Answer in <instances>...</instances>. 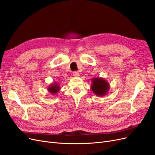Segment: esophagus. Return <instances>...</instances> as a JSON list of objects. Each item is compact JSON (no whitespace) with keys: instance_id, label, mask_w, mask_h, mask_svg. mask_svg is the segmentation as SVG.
I'll list each match as a JSON object with an SVG mask.
<instances>
[{"instance_id":"obj_1","label":"esophagus","mask_w":155,"mask_h":155,"mask_svg":"<svg viewBox=\"0 0 155 155\" xmlns=\"http://www.w3.org/2000/svg\"><path fill=\"white\" fill-rule=\"evenodd\" d=\"M73 75H74V76H75V77H78L79 76V72H76V71H75V72H73Z\"/></svg>"}]
</instances>
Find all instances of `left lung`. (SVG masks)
Returning a JSON list of instances; mask_svg holds the SVG:
<instances>
[{
    "label": "left lung",
    "mask_w": 155,
    "mask_h": 155,
    "mask_svg": "<svg viewBox=\"0 0 155 155\" xmlns=\"http://www.w3.org/2000/svg\"><path fill=\"white\" fill-rule=\"evenodd\" d=\"M91 89L95 95L102 97L107 94L110 89V85L104 78H94L92 79Z\"/></svg>",
    "instance_id": "obj_1"
}]
</instances>
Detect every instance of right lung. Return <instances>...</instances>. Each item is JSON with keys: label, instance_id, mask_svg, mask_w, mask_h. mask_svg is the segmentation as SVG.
Returning a JSON list of instances; mask_svg holds the SVG:
<instances>
[{"label": "right lung", "instance_id": "add662e5", "mask_svg": "<svg viewBox=\"0 0 155 155\" xmlns=\"http://www.w3.org/2000/svg\"><path fill=\"white\" fill-rule=\"evenodd\" d=\"M60 90L61 87L59 85V84L57 82L51 83L48 87V91L51 94H55L58 93Z\"/></svg>", "mask_w": 155, "mask_h": 155}]
</instances>
